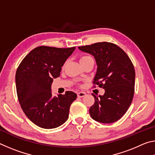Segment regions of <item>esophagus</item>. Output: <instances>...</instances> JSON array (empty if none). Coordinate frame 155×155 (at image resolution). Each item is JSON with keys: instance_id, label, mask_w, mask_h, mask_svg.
I'll list each match as a JSON object with an SVG mask.
<instances>
[{"instance_id": "34e87169", "label": "esophagus", "mask_w": 155, "mask_h": 155, "mask_svg": "<svg viewBox=\"0 0 155 155\" xmlns=\"http://www.w3.org/2000/svg\"><path fill=\"white\" fill-rule=\"evenodd\" d=\"M77 96L79 98H83V97L86 96V93L83 92V91H79V92L77 93Z\"/></svg>"}]
</instances>
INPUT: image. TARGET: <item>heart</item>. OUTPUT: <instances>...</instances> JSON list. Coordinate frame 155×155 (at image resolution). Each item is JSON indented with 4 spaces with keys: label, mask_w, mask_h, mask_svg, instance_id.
Listing matches in <instances>:
<instances>
[{
    "label": "heart",
    "mask_w": 155,
    "mask_h": 155,
    "mask_svg": "<svg viewBox=\"0 0 155 155\" xmlns=\"http://www.w3.org/2000/svg\"><path fill=\"white\" fill-rule=\"evenodd\" d=\"M89 57H90V56H83V57H81V59H80V61H82V60H83V59H87V58H89Z\"/></svg>",
    "instance_id": "heart-1"
}]
</instances>
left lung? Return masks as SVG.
Returning <instances> with one entry per match:
<instances>
[{"instance_id": "1", "label": "left lung", "mask_w": 155, "mask_h": 155, "mask_svg": "<svg viewBox=\"0 0 155 155\" xmlns=\"http://www.w3.org/2000/svg\"><path fill=\"white\" fill-rule=\"evenodd\" d=\"M78 48L94 57L98 68L93 83L105 91L98 97L92 94L95 102L89 111L91 118L104 124L116 122L129 108L134 96L135 72L132 61L112 43L104 41Z\"/></svg>"}]
</instances>
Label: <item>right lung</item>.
<instances>
[{"instance_id":"add662e5","label":"right lung","mask_w":155,"mask_h":155,"mask_svg":"<svg viewBox=\"0 0 155 155\" xmlns=\"http://www.w3.org/2000/svg\"><path fill=\"white\" fill-rule=\"evenodd\" d=\"M74 50L75 47H37L18 68L15 85L18 101L28 118L38 127L51 129L67 121L70 107L77 94L68 91L64 95L53 96L51 85Z\"/></svg>"}]
</instances>
